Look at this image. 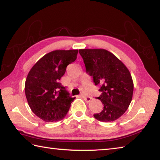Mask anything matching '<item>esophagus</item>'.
Instances as JSON below:
<instances>
[{
	"instance_id": "1",
	"label": "esophagus",
	"mask_w": 160,
	"mask_h": 160,
	"mask_svg": "<svg viewBox=\"0 0 160 160\" xmlns=\"http://www.w3.org/2000/svg\"><path fill=\"white\" fill-rule=\"evenodd\" d=\"M80 97H82V98H83L84 99H85V101L86 102H90L91 101V99H92V98H91L90 97L87 96V95H84V94H81Z\"/></svg>"
}]
</instances>
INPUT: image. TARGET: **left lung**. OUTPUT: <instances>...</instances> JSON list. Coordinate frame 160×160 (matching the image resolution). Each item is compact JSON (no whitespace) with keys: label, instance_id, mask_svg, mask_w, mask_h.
Returning a JSON list of instances; mask_svg holds the SVG:
<instances>
[{"label":"left lung","instance_id":"1","mask_svg":"<svg viewBox=\"0 0 160 160\" xmlns=\"http://www.w3.org/2000/svg\"><path fill=\"white\" fill-rule=\"evenodd\" d=\"M86 72L100 85L102 112L94 117L102 122L120 118L128 109L133 93V82L127 67L112 53L102 48L80 49Z\"/></svg>","mask_w":160,"mask_h":160}]
</instances>
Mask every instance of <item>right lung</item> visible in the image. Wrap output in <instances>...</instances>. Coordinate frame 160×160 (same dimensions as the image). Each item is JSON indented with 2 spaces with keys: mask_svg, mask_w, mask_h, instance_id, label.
I'll return each instance as SVG.
<instances>
[{
  "mask_svg": "<svg viewBox=\"0 0 160 160\" xmlns=\"http://www.w3.org/2000/svg\"><path fill=\"white\" fill-rule=\"evenodd\" d=\"M78 53V49L53 51L29 70L25 85L26 98L32 112L45 122L62 120L75 99L60 80L68 65L76 60Z\"/></svg>",
  "mask_w": 160,
  "mask_h": 160,
  "instance_id": "right-lung-1",
  "label": "right lung"
}]
</instances>
